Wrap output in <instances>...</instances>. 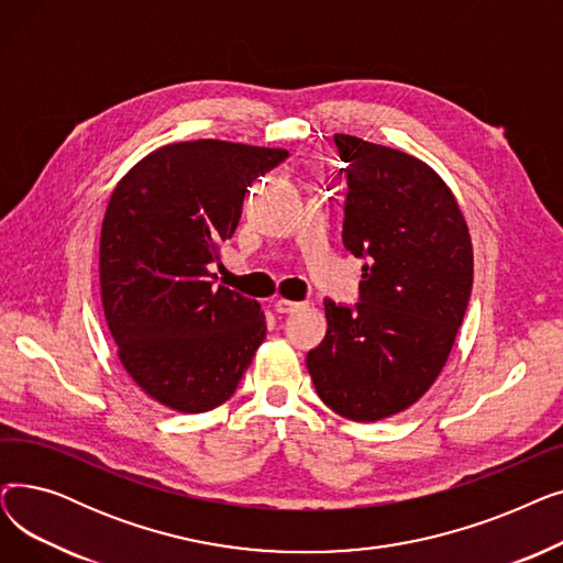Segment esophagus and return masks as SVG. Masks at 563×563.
Segmentation results:
<instances>
[{
    "label": "esophagus",
    "instance_id": "esophagus-1",
    "mask_svg": "<svg viewBox=\"0 0 563 563\" xmlns=\"http://www.w3.org/2000/svg\"><path fill=\"white\" fill-rule=\"evenodd\" d=\"M274 308H276V312H280V314H289V312H297V310L306 308V303H299V301H287V299H278V301L274 303Z\"/></svg>",
    "mask_w": 563,
    "mask_h": 563
}]
</instances>
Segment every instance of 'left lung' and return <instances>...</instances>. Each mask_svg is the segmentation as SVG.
Instances as JSON below:
<instances>
[{
	"label": "left lung",
	"instance_id": "left-lung-1",
	"mask_svg": "<svg viewBox=\"0 0 563 563\" xmlns=\"http://www.w3.org/2000/svg\"><path fill=\"white\" fill-rule=\"evenodd\" d=\"M333 141L349 187L342 242L365 260L361 301H323L329 331L306 365L338 416L376 422L416 404L445 367L470 301L472 242L424 162L358 136Z\"/></svg>",
	"mask_w": 563,
	"mask_h": 563
}]
</instances>
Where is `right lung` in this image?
Listing matches in <instances>:
<instances>
[{
	"instance_id": "right-lung-1",
	"label": "right lung",
	"mask_w": 563,
	"mask_h": 563,
	"mask_svg": "<svg viewBox=\"0 0 563 563\" xmlns=\"http://www.w3.org/2000/svg\"><path fill=\"white\" fill-rule=\"evenodd\" d=\"M289 153L217 139L143 157L115 185L100 234V287L128 374L155 401L205 412L240 386L266 321L223 285L212 262L234 234L255 177Z\"/></svg>"
}]
</instances>
